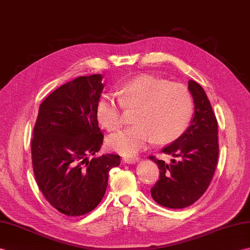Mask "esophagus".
Instances as JSON below:
<instances>
[{"label": "esophagus", "mask_w": 250, "mask_h": 250, "mask_svg": "<svg viewBox=\"0 0 250 250\" xmlns=\"http://www.w3.org/2000/svg\"><path fill=\"white\" fill-rule=\"evenodd\" d=\"M138 161V156H124V162L126 164H135Z\"/></svg>", "instance_id": "esophagus-1"}]
</instances>
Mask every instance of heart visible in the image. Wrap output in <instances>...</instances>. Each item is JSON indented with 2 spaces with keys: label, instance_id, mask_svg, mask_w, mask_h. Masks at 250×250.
Listing matches in <instances>:
<instances>
[{
  "label": "heart",
  "instance_id": "obj_1",
  "mask_svg": "<svg viewBox=\"0 0 250 250\" xmlns=\"http://www.w3.org/2000/svg\"><path fill=\"white\" fill-rule=\"evenodd\" d=\"M136 111L135 125L109 135L108 147L124 155H134L152 143H171L188 130L194 114V100L181 84L141 75L120 87V99H99L96 115L103 127L117 130L124 124V108Z\"/></svg>",
  "mask_w": 250,
  "mask_h": 250
}]
</instances>
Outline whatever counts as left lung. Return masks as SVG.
<instances>
[{"mask_svg": "<svg viewBox=\"0 0 250 250\" xmlns=\"http://www.w3.org/2000/svg\"><path fill=\"white\" fill-rule=\"evenodd\" d=\"M195 109L190 125L162 152L171 155L170 163L149 159L158 164L160 180L151 188L156 204L169 208H183L205 194L213 178L218 160L217 120L204 88L188 81Z\"/></svg>", "mask_w": 250, "mask_h": 250, "instance_id": "1", "label": "left lung"}]
</instances>
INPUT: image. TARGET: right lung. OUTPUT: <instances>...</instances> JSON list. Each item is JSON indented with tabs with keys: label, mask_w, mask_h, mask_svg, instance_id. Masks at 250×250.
I'll use <instances>...</instances> for the list:
<instances>
[{
	"label": "right lung",
	"mask_w": 250,
	"mask_h": 250,
	"mask_svg": "<svg viewBox=\"0 0 250 250\" xmlns=\"http://www.w3.org/2000/svg\"><path fill=\"white\" fill-rule=\"evenodd\" d=\"M101 74L62 85L40 104L31 143L34 175L44 198L67 216H81L100 204L117 154L89 160L101 149L96 115Z\"/></svg>",
	"instance_id": "1"
}]
</instances>
